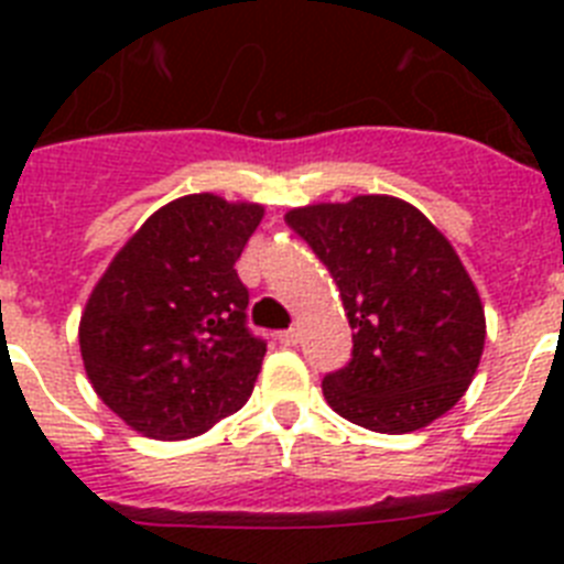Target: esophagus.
Wrapping results in <instances>:
<instances>
[{
  "instance_id": "obj_1",
  "label": "esophagus",
  "mask_w": 564,
  "mask_h": 564,
  "mask_svg": "<svg viewBox=\"0 0 564 564\" xmlns=\"http://www.w3.org/2000/svg\"><path fill=\"white\" fill-rule=\"evenodd\" d=\"M296 341H299V330H282V333H279V344H282V347H293Z\"/></svg>"
}]
</instances>
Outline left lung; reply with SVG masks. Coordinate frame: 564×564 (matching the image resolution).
I'll return each instance as SVG.
<instances>
[{
  "label": "left lung",
  "mask_w": 564,
  "mask_h": 564,
  "mask_svg": "<svg viewBox=\"0 0 564 564\" xmlns=\"http://www.w3.org/2000/svg\"><path fill=\"white\" fill-rule=\"evenodd\" d=\"M285 223L327 265L356 330L350 364L322 381L333 412L383 435L446 415L486 344L480 293L449 239L390 194L291 208Z\"/></svg>",
  "instance_id": "left-lung-1"
}]
</instances>
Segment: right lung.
I'll return each instance as SVG.
<instances>
[{
	"label": "right lung",
	"mask_w": 564,
	"mask_h": 564,
	"mask_svg": "<svg viewBox=\"0 0 564 564\" xmlns=\"http://www.w3.org/2000/svg\"><path fill=\"white\" fill-rule=\"evenodd\" d=\"M262 214L208 192L177 197L127 239L89 293L84 370L143 437H197L251 398L265 341L248 330L234 262Z\"/></svg>",
	"instance_id": "add662e5"
}]
</instances>
